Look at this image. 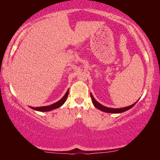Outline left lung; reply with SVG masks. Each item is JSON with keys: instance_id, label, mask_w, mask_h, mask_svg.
<instances>
[{"instance_id": "left-lung-1", "label": "left lung", "mask_w": 160, "mask_h": 160, "mask_svg": "<svg viewBox=\"0 0 160 160\" xmlns=\"http://www.w3.org/2000/svg\"><path fill=\"white\" fill-rule=\"evenodd\" d=\"M90 95H91V98L92 100V103L94 105V107L97 109L102 111V112H107V113H122L126 112V111L130 109H131V108L134 106V105L136 104L137 102L134 103L133 104L131 105V106H128V107H123V108H119V109H113V108H109V107H104L103 106L102 104H100L97 101V100L94 99V97H93L92 94L90 93Z\"/></svg>"}]
</instances>
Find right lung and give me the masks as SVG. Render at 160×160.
<instances>
[{"label":"right lung","mask_w":160,"mask_h":160,"mask_svg":"<svg viewBox=\"0 0 160 160\" xmlns=\"http://www.w3.org/2000/svg\"><path fill=\"white\" fill-rule=\"evenodd\" d=\"M68 92L69 90H68L66 93L65 94V95L62 97V98L58 101L57 102L54 103L53 104H51L49 106H46V107H29L30 108H32V109L36 110V111H39V112H49V111H51L53 109H57V108L61 107L63 105L66 100L67 99L68 96Z\"/></svg>","instance_id":"add662e5"}]
</instances>
